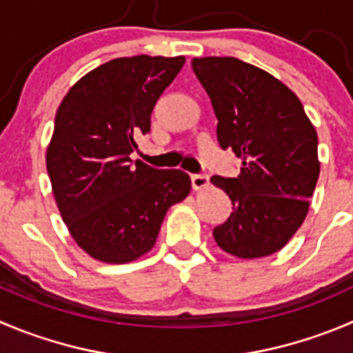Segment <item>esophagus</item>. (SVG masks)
I'll return each instance as SVG.
<instances>
[{
	"mask_svg": "<svg viewBox=\"0 0 353 353\" xmlns=\"http://www.w3.org/2000/svg\"><path fill=\"white\" fill-rule=\"evenodd\" d=\"M191 186L193 190H203V188L208 186V177L203 176V174H193L191 176Z\"/></svg>",
	"mask_w": 353,
	"mask_h": 353,
	"instance_id": "34e87169",
	"label": "esophagus"
}]
</instances>
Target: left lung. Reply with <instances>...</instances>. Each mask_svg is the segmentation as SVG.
Returning a JSON list of instances; mask_svg holds the SVG:
<instances>
[{
    "instance_id": "obj_1",
    "label": "left lung",
    "mask_w": 353,
    "mask_h": 353,
    "mask_svg": "<svg viewBox=\"0 0 353 353\" xmlns=\"http://www.w3.org/2000/svg\"><path fill=\"white\" fill-rule=\"evenodd\" d=\"M191 67L210 97L219 145L241 159L238 177L210 179L232 203L215 241L239 259L276 253L309 212L321 169L316 129L296 94L255 65L205 57Z\"/></svg>"
}]
</instances>
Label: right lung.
<instances>
[{
    "mask_svg": "<svg viewBox=\"0 0 353 353\" xmlns=\"http://www.w3.org/2000/svg\"><path fill=\"white\" fill-rule=\"evenodd\" d=\"M184 57L115 58L75 82L54 117L46 169L72 238L93 259L125 263L153 248L167 210L190 194L179 169L136 160L157 100Z\"/></svg>",
    "mask_w": 353,
    "mask_h": 353,
    "instance_id": "obj_1",
    "label": "right lung"
}]
</instances>
